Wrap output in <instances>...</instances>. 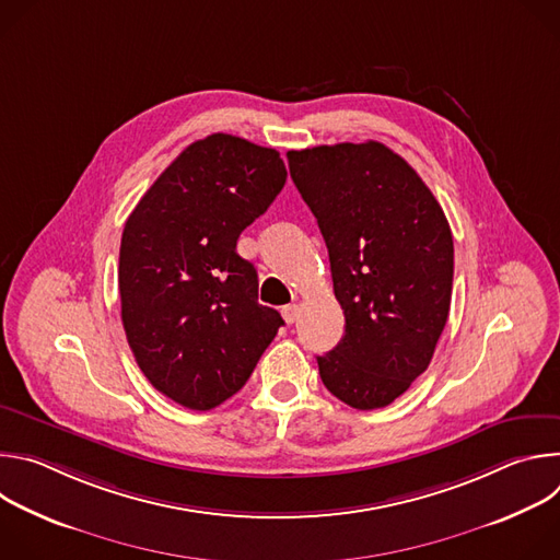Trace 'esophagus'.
<instances>
[{
	"label": "esophagus",
	"instance_id": "1",
	"mask_svg": "<svg viewBox=\"0 0 560 560\" xmlns=\"http://www.w3.org/2000/svg\"><path fill=\"white\" fill-rule=\"evenodd\" d=\"M299 305L296 303H290V305H283L281 307V314H283V318H285V324H294L296 318H299Z\"/></svg>",
	"mask_w": 560,
	"mask_h": 560
}]
</instances>
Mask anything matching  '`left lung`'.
<instances>
[{"label": "left lung", "mask_w": 560, "mask_h": 560, "mask_svg": "<svg viewBox=\"0 0 560 560\" xmlns=\"http://www.w3.org/2000/svg\"><path fill=\"white\" fill-rule=\"evenodd\" d=\"M290 177L316 217L346 316L339 346L316 357L324 385L376 410L421 376L445 328L454 244L443 208L378 141L288 152Z\"/></svg>", "instance_id": "8db88e82"}]
</instances>
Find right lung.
I'll return each instance as SVG.
<instances>
[{"instance_id":"1","label":"right lung","mask_w":560,"mask_h":560,"mask_svg":"<svg viewBox=\"0 0 560 560\" xmlns=\"http://www.w3.org/2000/svg\"><path fill=\"white\" fill-rule=\"evenodd\" d=\"M275 148L214 132L190 143L130 212L119 248L121 322L145 378L212 410L250 378L283 318L257 301L236 238L285 184Z\"/></svg>"}]
</instances>
